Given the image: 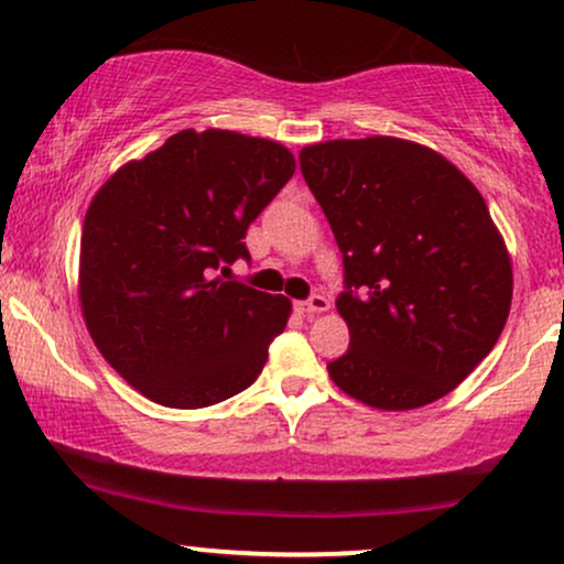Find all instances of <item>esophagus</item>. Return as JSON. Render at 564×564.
Here are the masks:
<instances>
[{
    "mask_svg": "<svg viewBox=\"0 0 564 564\" xmlns=\"http://www.w3.org/2000/svg\"><path fill=\"white\" fill-rule=\"evenodd\" d=\"M332 307V304H328V300L323 294H313L310 296V300H304V302H300V310L304 315H318V313H326V310Z\"/></svg>",
    "mask_w": 564,
    "mask_h": 564,
    "instance_id": "1",
    "label": "esophagus"
}]
</instances>
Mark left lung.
<instances>
[{"label":"left lung","instance_id":"left-lung-1","mask_svg":"<svg viewBox=\"0 0 564 564\" xmlns=\"http://www.w3.org/2000/svg\"><path fill=\"white\" fill-rule=\"evenodd\" d=\"M345 264L349 347L328 373L355 400L408 411L448 394L494 349L511 262L485 198L451 161L394 138L300 153Z\"/></svg>","mask_w":564,"mask_h":564}]
</instances>
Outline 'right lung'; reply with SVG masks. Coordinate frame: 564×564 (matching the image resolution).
Here are the masks:
<instances>
[{
  "label": "right lung",
  "mask_w": 564,
  "mask_h": 564,
  "mask_svg": "<svg viewBox=\"0 0 564 564\" xmlns=\"http://www.w3.org/2000/svg\"><path fill=\"white\" fill-rule=\"evenodd\" d=\"M291 174L273 140L183 129L97 191L82 230L84 321L145 398L206 408L262 373L291 302L223 275L251 260L246 230Z\"/></svg>",
  "instance_id": "add662e5"
}]
</instances>
